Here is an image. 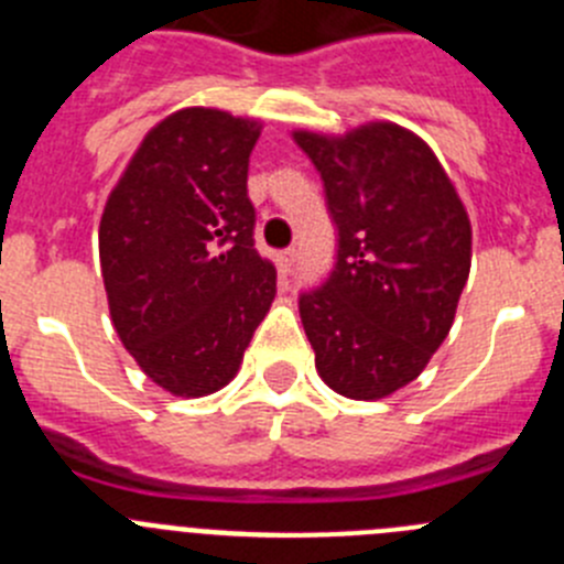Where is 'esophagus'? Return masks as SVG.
Instances as JSON below:
<instances>
[{"label": "esophagus", "mask_w": 564, "mask_h": 564, "mask_svg": "<svg viewBox=\"0 0 564 564\" xmlns=\"http://www.w3.org/2000/svg\"><path fill=\"white\" fill-rule=\"evenodd\" d=\"M276 265H279V273H282V276H288V273L293 271V265H296V248L279 251V254H276Z\"/></svg>", "instance_id": "esophagus-1"}]
</instances>
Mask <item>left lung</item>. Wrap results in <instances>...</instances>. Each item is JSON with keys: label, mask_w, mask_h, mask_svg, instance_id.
<instances>
[{"label": "left lung", "mask_w": 564, "mask_h": 564, "mask_svg": "<svg viewBox=\"0 0 564 564\" xmlns=\"http://www.w3.org/2000/svg\"><path fill=\"white\" fill-rule=\"evenodd\" d=\"M293 139L322 173L338 229L333 271L299 296L316 369L338 394L383 400L451 333L469 276L467 212L431 148L394 122Z\"/></svg>", "instance_id": "8db88e82"}]
</instances>
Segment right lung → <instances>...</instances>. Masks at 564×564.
I'll list each match as a JSON object with an SVG mask.
<instances>
[{"mask_svg": "<svg viewBox=\"0 0 564 564\" xmlns=\"http://www.w3.org/2000/svg\"><path fill=\"white\" fill-rule=\"evenodd\" d=\"M257 139L254 120L218 108L170 113L142 139L102 212L113 329L175 397L224 389L276 296L246 189Z\"/></svg>", "mask_w": 564, "mask_h": 564, "instance_id": "obj_1", "label": "right lung"}]
</instances>
